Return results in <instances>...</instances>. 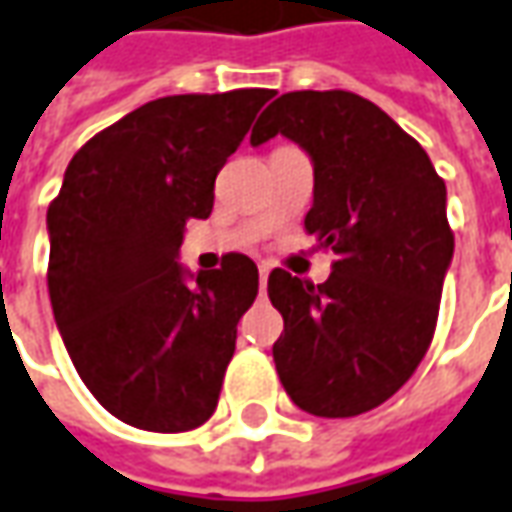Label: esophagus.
Masks as SVG:
<instances>
[{
  "instance_id": "esophagus-1",
  "label": "esophagus",
  "mask_w": 512,
  "mask_h": 512,
  "mask_svg": "<svg viewBox=\"0 0 512 512\" xmlns=\"http://www.w3.org/2000/svg\"><path fill=\"white\" fill-rule=\"evenodd\" d=\"M266 280H269V266L260 263V289H266Z\"/></svg>"
}]
</instances>
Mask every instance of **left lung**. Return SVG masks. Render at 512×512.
<instances>
[{
  "instance_id": "left-lung-1",
  "label": "left lung",
  "mask_w": 512,
  "mask_h": 512,
  "mask_svg": "<svg viewBox=\"0 0 512 512\" xmlns=\"http://www.w3.org/2000/svg\"><path fill=\"white\" fill-rule=\"evenodd\" d=\"M286 135L314 164L306 232L337 260L326 283L269 274L283 314L274 365L291 402L357 416L411 379L433 340L453 257L445 181L428 152L374 101L345 90L283 93L252 147Z\"/></svg>"
}]
</instances>
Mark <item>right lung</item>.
<instances>
[{"instance_id":"add662e5","label":"right lung","mask_w":512,"mask_h":512,"mask_svg":"<svg viewBox=\"0 0 512 512\" xmlns=\"http://www.w3.org/2000/svg\"><path fill=\"white\" fill-rule=\"evenodd\" d=\"M274 90L167 96L93 135L47 209V291L90 394L155 433L218 408L238 323L257 297L246 255L186 274V221L209 218L215 178Z\"/></svg>"}]
</instances>
